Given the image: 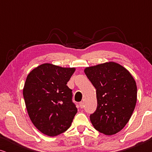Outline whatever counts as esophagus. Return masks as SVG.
<instances>
[{
  "mask_svg": "<svg viewBox=\"0 0 152 152\" xmlns=\"http://www.w3.org/2000/svg\"><path fill=\"white\" fill-rule=\"evenodd\" d=\"M80 107L81 109H83V108L84 107V102H81L80 103Z\"/></svg>",
  "mask_w": 152,
  "mask_h": 152,
  "instance_id": "obj_1",
  "label": "esophagus"
}]
</instances>
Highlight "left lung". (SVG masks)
Masks as SVG:
<instances>
[{"label":"left lung","mask_w":152,"mask_h":152,"mask_svg":"<svg viewBox=\"0 0 152 152\" xmlns=\"http://www.w3.org/2000/svg\"><path fill=\"white\" fill-rule=\"evenodd\" d=\"M84 72L96 89L97 107L90 115L95 129L117 134L131 118L137 101L136 82L126 68L115 62L86 68Z\"/></svg>","instance_id":"left-lung-1"}]
</instances>
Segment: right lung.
<instances>
[{"instance_id":"right-lung-1","label":"right lung","mask_w":152,"mask_h":152,"mask_svg":"<svg viewBox=\"0 0 152 152\" xmlns=\"http://www.w3.org/2000/svg\"><path fill=\"white\" fill-rule=\"evenodd\" d=\"M75 68L43 64L27 77L23 97L31 121L41 133L55 136L66 132L77 112L67 82Z\"/></svg>"}]
</instances>
